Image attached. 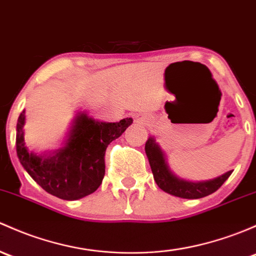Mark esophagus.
<instances>
[{
	"mask_svg": "<svg viewBox=\"0 0 256 256\" xmlns=\"http://www.w3.org/2000/svg\"><path fill=\"white\" fill-rule=\"evenodd\" d=\"M135 121L137 124H147L148 122V119L146 116H144V115H136Z\"/></svg>",
	"mask_w": 256,
	"mask_h": 256,
	"instance_id": "1",
	"label": "esophagus"
}]
</instances>
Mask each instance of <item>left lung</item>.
<instances>
[{
	"label": "left lung",
	"mask_w": 256,
	"mask_h": 256,
	"mask_svg": "<svg viewBox=\"0 0 256 256\" xmlns=\"http://www.w3.org/2000/svg\"><path fill=\"white\" fill-rule=\"evenodd\" d=\"M144 150H146L147 158H148L150 169H152L153 178H154L158 186L163 192L178 196V198H205L207 195H211L212 192L218 190L223 185V182L232 174V170H230L228 173L223 174V176L216 178V179L208 180V182H186V180L180 179V178L176 176L172 173L170 169L166 166V157H164L162 150L156 144L153 137H150L147 140Z\"/></svg>",
	"instance_id": "left-lung-1"
}]
</instances>
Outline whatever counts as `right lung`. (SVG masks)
Here are the masks:
<instances>
[{"label": "right lung", "mask_w": 256, "mask_h": 256, "mask_svg": "<svg viewBox=\"0 0 256 256\" xmlns=\"http://www.w3.org/2000/svg\"><path fill=\"white\" fill-rule=\"evenodd\" d=\"M24 118L22 112L16 135L20 162L45 192L62 200H77L98 189L106 174V147L132 124L131 118L119 122H99L82 112L74 120L66 146L44 158L26 150Z\"/></svg>", "instance_id": "add662e5"}]
</instances>
